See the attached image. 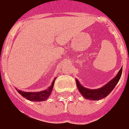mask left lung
<instances>
[{
  "label": "left lung",
  "instance_id": "obj_1",
  "mask_svg": "<svg viewBox=\"0 0 129 129\" xmlns=\"http://www.w3.org/2000/svg\"><path fill=\"white\" fill-rule=\"evenodd\" d=\"M122 74V68L120 69L118 74L114 78L112 79L111 81L104 85L102 87L96 89H89L85 88L80 84L78 80L76 79V83H77V87L78 88L79 92L82 95L84 98L90 100H99V99H104L106 96L111 93L112 90L114 89L117 83L119 82V79L121 78V76Z\"/></svg>",
  "mask_w": 129,
  "mask_h": 129
}]
</instances>
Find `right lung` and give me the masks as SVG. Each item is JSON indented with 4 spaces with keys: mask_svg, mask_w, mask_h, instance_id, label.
<instances>
[{
    "mask_svg": "<svg viewBox=\"0 0 129 129\" xmlns=\"http://www.w3.org/2000/svg\"><path fill=\"white\" fill-rule=\"evenodd\" d=\"M54 79L53 82L52 83L51 86L48 87L47 89L42 91H38V92H26V91H22L21 90L17 89L18 92L25 97L26 99H28L30 101H33V102H42L44 100H47L48 99V97L50 96L51 93L52 91V88L54 86Z\"/></svg>",
    "mask_w": 129,
    "mask_h": 129,
    "instance_id": "obj_1",
    "label": "right lung"
}]
</instances>
